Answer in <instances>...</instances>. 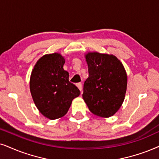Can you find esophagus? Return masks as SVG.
<instances>
[{"mask_svg": "<svg viewBox=\"0 0 159 159\" xmlns=\"http://www.w3.org/2000/svg\"><path fill=\"white\" fill-rule=\"evenodd\" d=\"M76 86H77V87L79 89V90L81 91H82V84H81V83H78L77 84H76Z\"/></svg>", "mask_w": 159, "mask_h": 159, "instance_id": "esophagus-1", "label": "esophagus"}]
</instances>
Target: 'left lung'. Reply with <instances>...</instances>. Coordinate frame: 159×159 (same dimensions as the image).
Listing matches in <instances>:
<instances>
[{
    "instance_id": "1",
    "label": "left lung",
    "mask_w": 159,
    "mask_h": 159,
    "mask_svg": "<svg viewBox=\"0 0 159 159\" xmlns=\"http://www.w3.org/2000/svg\"><path fill=\"white\" fill-rule=\"evenodd\" d=\"M89 77L84 85L83 99L95 116L108 118L124 102L127 74L122 62L113 54L89 52L84 55Z\"/></svg>"
}]
</instances>
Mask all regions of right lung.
<instances>
[{"label":"right lung","instance_id":"right-lung-1","mask_svg":"<svg viewBox=\"0 0 159 159\" xmlns=\"http://www.w3.org/2000/svg\"><path fill=\"white\" fill-rule=\"evenodd\" d=\"M65 60L60 53L47 54L35 63L30 75V90L35 106L50 120L67 113L80 91L69 81L68 72L63 68Z\"/></svg>","mask_w":159,"mask_h":159}]
</instances>
